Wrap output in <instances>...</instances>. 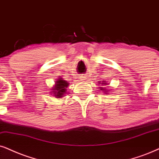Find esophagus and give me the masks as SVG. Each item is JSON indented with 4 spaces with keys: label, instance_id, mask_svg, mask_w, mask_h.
Listing matches in <instances>:
<instances>
[{
    "label": "esophagus",
    "instance_id": "obj_1",
    "mask_svg": "<svg viewBox=\"0 0 159 159\" xmlns=\"http://www.w3.org/2000/svg\"><path fill=\"white\" fill-rule=\"evenodd\" d=\"M85 78H85V76H81V77L80 78V79H81V81H84V80H86Z\"/></svg>",
    "mask_w": 159,
    "mask_h": 159
}]
</instances>
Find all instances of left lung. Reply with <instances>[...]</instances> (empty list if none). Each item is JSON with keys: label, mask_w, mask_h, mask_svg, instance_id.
<instances>
[{"label": "left lung", "mask_w": 159, "mask_h": 159, "mask_svg": "<svg viewBox=\"0 0 159 159\" xmlns=\"http://www.w3.org/2000/svg\"><path fill=\"white\" fill-rule=\"evenodd\" d=\"M99 84H103V85H106V84H108V83H106L105 81H102V83H100V82ZM100 90H101V91H103V92H105L106 94H107L108 93V91H109V90H108V89H106V88H103V87H100Z\"/></svg>", "instance_id": "obj_1"}]
</instances>
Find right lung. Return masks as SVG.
Masks as SVG:
<instances>
[{
  "label": "right lung",
  "instance_id": "1",
  "mask_svg": "<svg viewBox=\"0 0 159 159\" xmlns=\"http://www.w3.org/2000/svg\"><path fill=\"white\" fill-rule=\"evenodd\" d=\"M69 84L70 83H68V81H65L63 78H61V76H59V78L56 79L53 88L51 89V93H52V94L56 98H61L65 95L66 92H67V88Z\"/></svg>",
  "mask_w": 159,
  "mask_h": 159
}]
</instances>
